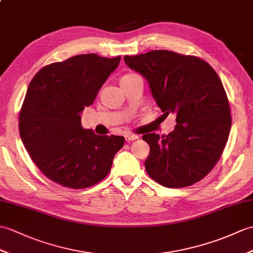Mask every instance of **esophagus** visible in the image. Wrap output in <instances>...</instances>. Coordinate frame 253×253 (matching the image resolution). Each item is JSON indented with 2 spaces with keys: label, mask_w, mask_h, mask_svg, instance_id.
Wrapping results in <instances>:
<instances>
[{
  "label": "esophagus",
  "mask_w": 253,
  "mask_h": 253,
  "mask_svg": "<svg viewBox=\"0 0 253 253\" xmlns=\"http://www.w3.org/2000/svg\"><path fill=\"white\" fill-rule=\"evenodd\" d=\"M138 138H139V136H137V134H134V133H131V132H128L125 134L126 141H133V140H137Z\"/></svg>",
  "instance_id": "34e87169"
}]
</instances>
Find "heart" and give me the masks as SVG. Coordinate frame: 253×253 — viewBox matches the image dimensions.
<instances>
[{
	"mask_svg": "<svg viewBox=\"0 0 253 253\" xmlns=\"http://www.w3.org/2000/svg\"><path fill=\"white\" fill-rule=\"evenodd\" d=\"M131 75H133V74H126V75H124V76H123V78H122V79H125V78H129V76H131Z\"/></svg>",
	"mask_w": 253,
	"mask_h": 253,
	"instance_id": "heart-1",
	"label": "heart"
}]
</instances>
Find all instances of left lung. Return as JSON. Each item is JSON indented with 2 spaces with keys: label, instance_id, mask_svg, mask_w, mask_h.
<instances>
[{
  "label": "left lung",
  "instance_id": "8db88e82",
  "mask_svg": "<svg viewBox=\"0 0 253 253\" xmlns=\"http://www.w3.org/2000/svg\"><path fill=\"white\" fill-rule=\"evenodd\" d=\"M124 60L148 81L164 115H177L174 130L167 136L143 134L150 145L146 172L171 189L201 181L220 160L232 125L219 75L201 58L169 50L125 56Z\"/></svg>",
  "mask_w": 253,
  "mask_h": 253
}]
</instances>
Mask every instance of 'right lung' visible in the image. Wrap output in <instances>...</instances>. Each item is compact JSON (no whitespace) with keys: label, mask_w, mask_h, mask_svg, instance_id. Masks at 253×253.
I'll return each mask as SVG.
<instances>
[{"label":"right lung","mask_w":253,"mask_h":253,"mask_svg":"<svg viewBox=\"0 0 253 253\" xmlns=\"http://www.w3.org/2000/svg\"><path fill=\"white\" fill-rule=\"evenodd\" d=\"M121 57L78 55L35 74L19 113V132L33 163L47 178L70 189L103 180L125 142L84 129L81 113L95 101Z\"/></svg>","instance_id":"add662e5"}]
</instances>
